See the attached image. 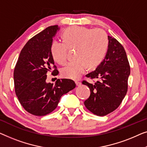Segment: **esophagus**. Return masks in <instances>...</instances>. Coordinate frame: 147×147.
Returning <instances> with one entry per match:
<instances>
[{
	"label": "esophagus",
	"instance_id": "1",
	"mask_svg": "<svg viewBox=\"0 0 147 147\" xmlns=\"http://www.w3.org/2000/svg\"><path fill=\"white\" fill-rule=\"evenodd\" d=\"M75 82H76V86H79L81 85V82H79V81H76Z\"/></svg>",
	"mask_w": 147,
	"mask_h": 147
}]
</instances>
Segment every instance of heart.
<instances>
[{"label":"heart","mask_w":147,"mask_h":147,"mask_svg":"<svg viewBox=\"0 0 147 147\" xmlns=\"http://www.w3.org/2000/svg\"><path fill=\"white\" fill-rule=\"evenodd\" d=\"M65 40H55L51 45V53L56 62L64 64L67 59L69 47H76V60L67 63L61 71L62 76L78 79L87 69L100 63L108 48L106 33L100 28L72 26L64 32Z\"/></svg>","instance_id":"obj_1"}]
</instances>
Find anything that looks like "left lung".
Returning a JSON list of instances; mask_svg holds the SVG:
<instances>
[{"label":"left lung","mask_w":147,"mask_h":147,"mask_svg":"<svg viewBox=\"0 0 147 147\" xmlns=\"http://www.w3.org/2000/svg\"><path fill=\"white\" fill-rule=\"evenodd\" d=\"M108 50L105 59L95 71L86 77L98 78L94 84L86 80L90 95L84 101L86 109L97 116H105L116 110L125 98L128 90L130 65L124 47L117 39L108 36Z\"/></svg>","instance_id":"obj_1"}]
</instances>
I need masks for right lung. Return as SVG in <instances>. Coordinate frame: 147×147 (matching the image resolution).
Returning a JSON list of instances; mask_svg holds the SVG:
<instances>
[{
	"instance_id": "obj_1",
	"label": "right lung",
	"mask_w": 147,
	"mask_h": 147,
	"mask_svg": "<svg viewBox=\"0 0 147 147\" xmlns=\"http://www.w3.org/2000/svg\"><path fill=\"white\" fill-rule=\"evenodd\" d=\"M60 28L51 26L30 38L20 53L14 71L16 96L23 108L35 116L49 114L57 107L61 97L76 87L71 79L46 82L52 67L59 74L51 53L53 38Z\"/></svg>"
}]
</instances>
